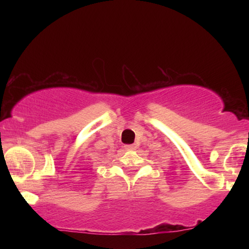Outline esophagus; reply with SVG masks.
I'll return each mask as SVG.
<instances>
[{
	"label": "esophagus",
	"mask_w": 249,
	"mask_h": 249,
	"mask_svg": "<svg viewBox=\"0 0 249 249\" xmlns=\"http://www.w3.org/2000/svg\"><path fill=\"white\" fill-rule=\"evenodd\" d=\"M125 148L127 149V150H134V149H136V145H134V144L125 145Z\"/></svg>",
	"instance_id": "esophagus-1"
}]
</instances>
